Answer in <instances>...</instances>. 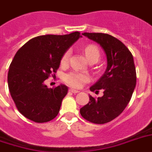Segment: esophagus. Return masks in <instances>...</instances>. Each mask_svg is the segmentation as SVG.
<instances>
[{
  "label": "esophagus",
  "instance_id": "esophagus-1",
  "mask_svg": "<svg viewBox=\"0 0 152 152\" xmlns=\"http://www.w3.org/2000/svg\"><path fill=\"white\" fill-rule=\"evenodd\" d=\"M69 91L72 93H75V94L79 92L78 90H76V89H73V88H70V89H69Z\"/></svg>",
  "mask_w": 152,
  "mask_h": 152
}]
</instances>
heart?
Wrapping results in <instances>:
<instances>
[{
  "label": "heart",
  "mask_w": 152,
  "mask_h": 152,
  "mask_svg": "<svg viewBox=\"0 0 152 152\" xmlns=\"http://www.w3.org/2000/svg\"><path fill=\"white\" fill-rule=\"evenodd\" d=\"M84 53L88 60L89 61L95 60L98 61L99 58L100 53L99 50L96 46L95 45H88L84 48ZM69 56H70V51L68 50L62 55L61 59V64L62 65H65L68 64L69 61ZM90 80V77L88 74L80 72L77 71H72L65 75L64 76V81L68 85L71 86L72 88H81L85 83L88 82Z\"/></svg>",
  "instance_id": "b5f03b06"
}]
</instances>
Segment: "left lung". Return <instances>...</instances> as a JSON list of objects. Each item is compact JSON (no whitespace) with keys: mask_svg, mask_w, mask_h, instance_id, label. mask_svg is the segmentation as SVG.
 Returning <instances> with one entry per match:
<instances>
[{"mask_svg":"<svg viewBox=\"0 0 152 152\" xmlns=\"http://www.w3.org/2000/svg\"><path fill=\"white\" fill-rule=\"evenodd\" d=\"M83 34L102 46L106 53L107 67L102 76L90 88L95 93L102 90L103 95L98 99L90 95L89 102L80 112L90 122L105 124L120 115L132 98L137 83L133 57L120 40L110 34L86 32Z\"/></svg>","mask_w":152,"mask_h":152,"instance_id":"obj_1","label":"left lung"}]
</instances>
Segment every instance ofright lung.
Wrapping results in <instances>:
<instances>
[{
    "mask_svg": "<svg viewBox=\"0 0 152 152\" xmlns=\"http://www.w3.org/2000/svg\"><path fill=\"white\" fill-rule=\"evenodd\" d=\"M81 37L78 31L64 35L35 37L16 52L9 66L8 84L18 110L37 123L50 121L59 113L68 93L64 84L48 88L44 81L59 68L62 55Z\"/></svg>",
    "mask_w": 152,
    "mask_h": 152,
    "instance_id": "obj_1",
    "label": "right lung"
}]
</instances>
